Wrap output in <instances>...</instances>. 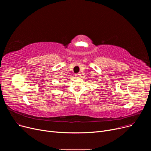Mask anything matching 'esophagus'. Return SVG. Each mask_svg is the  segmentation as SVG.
<instances>
[{
  "label": "esophagus",
  "mask_w": 151,
  "mask_h": 151,
  "mask_svg": "<svg viewBox=\"0 0 151 151\" xmlns=\"http://www.w3.org/2000/svg\"><path fill=\"white\" fill-rule=\"evenodd\" d=\"M75 76H80V74L79 73H76V74H75Z\"/></svg>",
  "instance_id": "obj_1"
}]
</instances>
